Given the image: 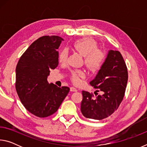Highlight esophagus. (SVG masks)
Returning <instances> with one entry per match:
<instances>
[{"instance_id": "34e87169", "label": "esophagus", "mask_w": 147, "mask_h": 147, "mask_svg": "<svg viewBox=\"0 0 147 147\" xmlns=\"http://www.w3.org/2000/svg\"><path fill=\"white\" fill-rule=\"evenodd\" d=\"M70 91L73 92H76L77 89L75 88H74V87H71V88H70Z\"/></svg>"}]
</instances>
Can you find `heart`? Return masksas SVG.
Listing matches in <instances>:
<instances>
[{"mask_svg": "<svg viewBox=\"0 0 147 147\" xmlns=\"http://www.w3.org/2000/svg\"><path fill=\"white\" fill-rule=\"evenodd\" d=\"M73 49L84 56V63L89 70L96 71L100 69L106 59V53L103 50L98 48L95 41L90 38H83L76 40L73 45ZM68 57V52L66 49L61 50L59 54V61L65 62ZM71 81L74 84H79L81 78L86 77L85 72L82 70H73L71 71Z\"/></svg>", "mask_w": 147, "mask_h": 147, "instance_id": "heart-1", "label": "heart"}]
</instances>
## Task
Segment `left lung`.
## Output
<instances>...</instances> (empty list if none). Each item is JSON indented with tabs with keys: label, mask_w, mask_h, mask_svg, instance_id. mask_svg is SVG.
<instances>
[{
	"label": "left lung",
	"mask_w": 147,
	"mask_h": 147,
	"mask_svg": "<svg viewBox=\"0 0 147 147\" xmlns=\"http://www.w3.org/2000/svg\"><path fill=\"white\" fill-rule=\"evenodd\" d=\"M128 78L127 67L120 52L109 51L102 67L90 82L92 86L98 89L96 91L103 94L93 98V94L82 91V115L88 119L102 120L113 114L124 98Z\"/></svg>",
	"instance_id": "obj_1"
}]
</instances>
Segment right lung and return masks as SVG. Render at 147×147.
<instances>
[{
	"label": "right lung",
	"instance_id": "add662e5",
	"mask_svg": "<svg viewBox=\"0 0 147 147\" xmlns=\"http://www.w3.org/2000/svg\"><path fill=\"white\" fill-rule=\"evenodd\" d=\"M63 40L58 36L41 37L30 45L17 65V94L27 110L38 117L56 112L70 90L47 81L50 70L58 65L57 49Z\"/></svg>",
	"mask_w": 147,
	"mask_h": 147
}]
</instances>
